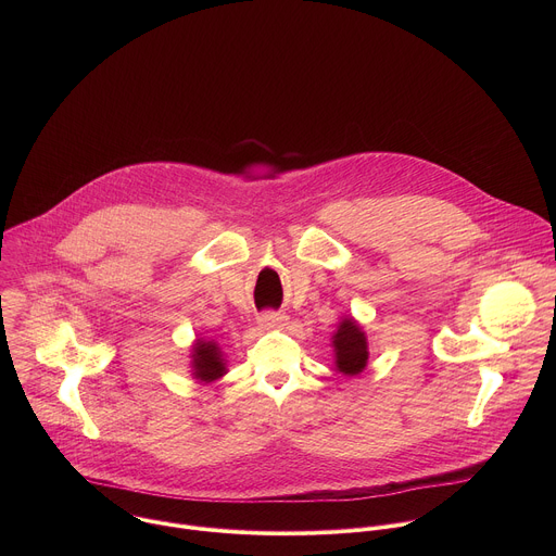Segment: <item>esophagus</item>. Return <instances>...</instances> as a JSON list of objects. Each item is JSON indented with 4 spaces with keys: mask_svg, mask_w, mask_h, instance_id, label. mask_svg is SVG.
Listing matches in <instances>:
<instances>
[{
    "mask_svg": "<svg viewBox=\"0 0 556 556\" xmlns=\"http://www.w3.org/2000/svg\"><path fill=\"white\" fill-rule=\"evenodd\" d=\"M283 321H286V314H281V312H264L260 316L262 328H275V326H281Z\"/></svg>",
    "mask_w": 556,
    "mask_h": 556,
    "instance_id": "34e87169",
    "label": "esophagus"
}]
</instances>
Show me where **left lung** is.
<instances>
[{"instance_id":"1","label":"left lung","mask_w":556,"mask_h":556,"mask_svg":"<svg viewBox=\"0 0 556 556\" xmlns=\"http://www.w3.org/2000/svg\"><path fill=\"white\" fill-rule=\"evenodd\" d=\"M332 345H334V363L341 374L356 376L367 367V358H369L367 337L352 316H348V319L339 324V330L332 337Z\"/></svg>"}]
</instances>
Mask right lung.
Wrapping results in <instances>:
<instances>
[{"mask_svg": "<svg viewBox=\"0 0 556 556\" xmlns=\"http://www.w3.org/2000/svg\"><path fill=\"white\" fill-rule=\"evenodd\" d=\"M191 367H193V378L200 382H213L226 374V365L222 358V352L217 343L198 339L191 352Z\"/></svg>", "mask_w": 556, "mask_h": 556, "instance_id": "obj_1", "label": "right lung"}]
</instances>
